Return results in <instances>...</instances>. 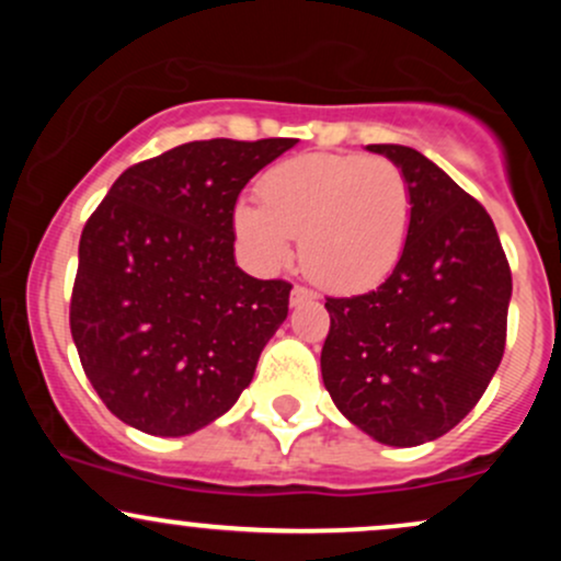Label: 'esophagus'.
Masks as SVG:
<instances>
[{
  "mask_svg": "<svg viewBox=\"0 0 561 561\" xmlns=\"http://www.w3.org/2000/svg\"><path fill=\"white\" fill-rule=\"evenodd\" d=\"M317 300V293L308 287H293V295H289V302L293 306H302V302H313Z\"/></svg>",
  "mask_w": 561,
  "mask_h": 561,
  "instance_id": "esophagus-1",
  "label": "esophagus"
}]
</instances>
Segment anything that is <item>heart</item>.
I'll list each match as a JSON object with an SVG mask.
<instances>
[{"label":"heart","instance_id":"obj_1","mask_svg":"<svg viewBox=\"0 0 561 561\" xmlns=\"http://www.w3.org/2000/svg\"><path fill=\"white\" fill-rule=\"evenodd\" d=\"M261 199L234 208V231L250 259L276 272L300 237L302 272L321 287L353 293L379 285L409 240V182L390 160L289 158L263 176Z\"/></svg>","mask_w":561,"mask_h":561}]
</instances>
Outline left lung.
<instances>
[{"instance_id":"1","label":"left lung","mask_w":561,"mask_h":561,"mask_svg":"<svg viewBox=\"0 0 561 561\" xmlns=\"http://www.w3.org/2000/svg\"><path fill=\"white\" fill-rule=\"evenodd\" d=\"M411 192L403 255L377 289L327 298L321 379L377 443L422 446L478 405L506 343L512 272L491 216L414 147L369 145Z\"/></svg>"}]
</instances>
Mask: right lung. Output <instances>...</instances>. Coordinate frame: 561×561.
Here are the masks:
<instances>
[{
  "mask_svg": "<svg viewBox=\"0 0 561 561\" xmlns=\"http://www.w3.org/2000/svg\"><path fill=\"white\" fill-rule=\"evenodd\" d=\"M295 145L186 141L121 173L83 227L70 334L96 396L128 427L192 435L253 382L293 285L237 266L234 205Z\"/></svg>",
  "mask_w": 561,
  "mask_h": 561,
  "instance_id": "add662e5",
  "label": "right lung"
}]
</instances>
